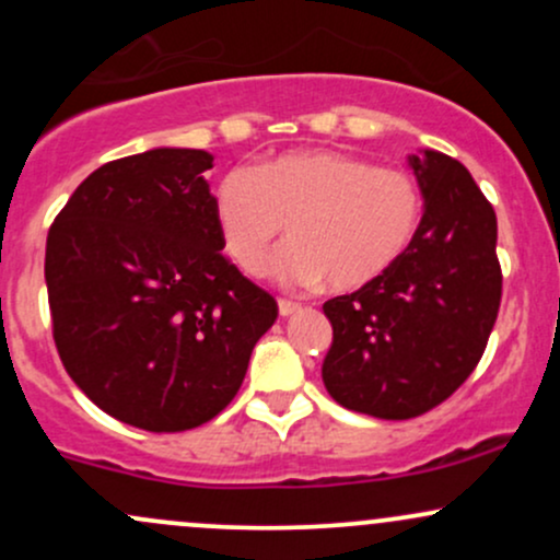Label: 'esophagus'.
<instances>
[{
    "instance_id": "esophagus-1",
    "label": "esophagus",
    "mask_w": 560,
    "mask_h": 560,
    "mask_svg": "<svg viewBox=\"0 0 560 560\" xmlns=\"http://www.w3.org/2000/svg\"><path fill=\"white\" fill-rule=\"evenodd\" d=\"M279 313L284 318H292V316H298V313H302V305H300V302H292V300H279Z\"/></svg>"
}]
</instances>
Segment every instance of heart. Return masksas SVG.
<instances>
[{"instance_id":"obj_1","label":"heart","mask_w":560,"mask_h":560,"mask_svg":"<svg viewBox=\"0 0 560 560\" xmlns=\"http://www.w3.org/2000/svg\"><path fill=\"white\" fill-rule=\"evenodd\" d=\"M223 253L247 276L268 268L289 223L292 244L273 273L281 284L337 292L376 284L405 258L423 221V191L408 171L342 150H292L215 186Z\"/></svg>"}]
</instances>
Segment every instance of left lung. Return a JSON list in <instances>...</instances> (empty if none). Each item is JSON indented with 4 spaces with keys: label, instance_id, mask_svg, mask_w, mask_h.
I'll return each mask as SVG.
<instances>
[{
    "label": "left lung",
    "instance_id": "8db88e82",
    "mask_svg": "<svg viewBox=\"0 0 560 560\" xmlns=\"http://www.w3.org/2000/svg\"><path fill=\"white\" fill-rule=\"evenodd\" d=\"M408 163L427 205L416 242L376 284L324 302L326 389L387 421L427 413L471 376L503 294L498 218L471 173L434 150Z\"/></svg>",
    "mask_w": 560,
    "mask_h": 560
}]
</instances>
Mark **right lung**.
<instances>
[{
	"instance_id": "1",
	"label": "right lung",
	"mask_w": 560,
	"mask_h": 560,
	"mask_svg": "<svg viewBox=\"0 0 560 560\" xmlns=\"http://www.w3.org/2000/svg\"><path fill=\"white\" fill-rule=\"evenodd\" d=\"M205 150L96 168L47 234L52 337L83 395L144 432H186L240 392L279 305L221 253Z\"/></svg>"
}]
</instances>
